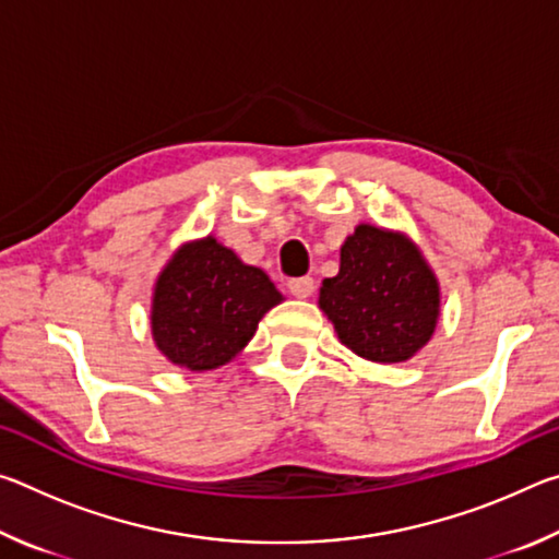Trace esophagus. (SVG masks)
Listing matches in <instances>:
<instances>
[{"mask_svg": "<svg viewBox=\"0 0 559 559\" xmlns=\"http://www.w3.org/2000/svg\"><path fill=\"white\" fill-rule=\"evenodd\" d=\"M288 290L296 298H310V296H313V290H316V281L310 276L293 278V281H288Z\"/></svg>", "mask_w": 559, "mask_h": 559, "instance_id": "esophagus-1", "label": "esophagus"}]
</instances>
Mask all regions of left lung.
<instances>
[{
	"label": "left lung",
	"mask_w": 559,
	"mask_h": 559,
	"mask_svg": "<svg viewBox=\"0 0 559 559\" xmlns=\"http://www.w3.org/2000/svg\"><path fill=\"white\" fill-rule=\"evenodd\" d=\"M318 306L347 349L392 365L412 359L431 340L441 288L409 236L357 224L340 249L337 276L320 286Z\"/></svg>",
	"instance_id": "8db88e82"
}]
</instances>
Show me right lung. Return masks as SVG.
Returning a JSON list of instances; mask_svg holds the SVG:
<instances>
[{
	"mask_svg": "<svg viewBox=\"0 0 559 559\" xmlns=\"http://www.w3.org/2000/svg\"><path fill=\"white\" fill-rule=\"evenodd\" d=\"M281 300L266 273L210 234L179 246L159 271L150 330L167 362L187 372L216 370L249 345L259 320Z\"/></svg>",
	"mask_w": 559,
	"mask_h": 559,
	"instance_id": "add662e5",
	"label": "right lung"
}]
</instances>
